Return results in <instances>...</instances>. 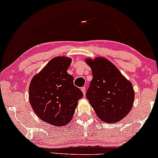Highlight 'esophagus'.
<instances>
[{"mask_svg": "<svg viewBox=\"0 0 158 158\" xmlns=\"http://www.w3.org/2000/svg\"><path fill=\"white\" fill-rule=\"evenodd\" d=\"M81 91L83 93L84 95H85V87H82L81 88Z\"/></svg>", "mask_w": 158, "mask_h": 158, "instance_id": "1", "label": "esophagus"}]
</instances>
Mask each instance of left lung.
<instances>
[{"label": "left lung", "mask_w": 158, "mask_h": 158, "mask_svg": "<svg viewBox=\"0 0 158 158\" xmlns=\"http://www.w3.org/2000/svg\"><path fill=\"white\" fill-rule=\"evenodd\" d=\"M85 61L93 75L85 95L87 99L102 121H120L129 113L134 104L132 84L105 58L87 59Z\"/></svg>", "instance_id": "1"}]
</instances>
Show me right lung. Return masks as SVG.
<instances>
[{"instance_id":"add662e5","label":"right lung","mask_w":158,"mask_h":158,"mask_svg":"<svg viewBox=\"0 0 158 158\" xmlns=\"http://www.w3.org/2000/svg\"><path fill=\"white\" fill-rule=\"evenodd\" d=\"M68 57L52 59L32 79L29 99L32 110L43 121L63 126L70 121L77 102L83 97L73 83V76L67 73L71 64Z\"/></svg>"}]
</instances>
